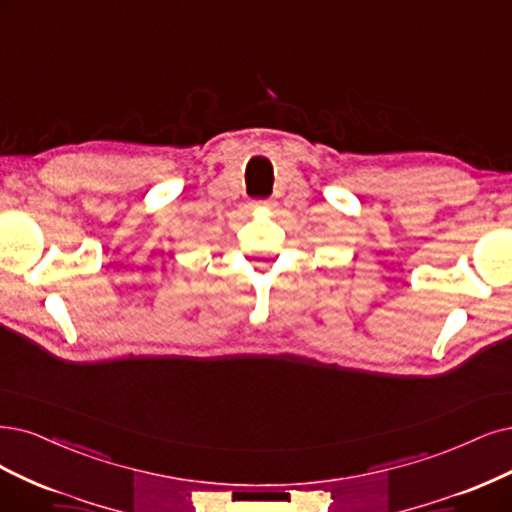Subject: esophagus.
Instances as JSON below:
<instances>
[{"instance_id": "34e87169", "label": "esophagus", "mask_w": 512, "mask_h": 512, "mask_svg": "<svg viewBox=\"0 0 512 512\" xmlns=\"http://www.w3.org/2000/svg\"><path fill=\"white\" fill-rule=\"evenodd\" d=\"M255 206H257V208H272L274 202H272V200H257Z\"/></svg>"}]
</instances>
